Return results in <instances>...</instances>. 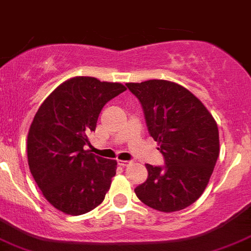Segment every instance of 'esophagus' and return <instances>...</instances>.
Returning a JSON list of instances; mask_svg holds the SVG:
<instances>
[{
  "label": "esophagus",
  "mask_w": 251,
  "mask_h": 251,
  "mask_svg": "<svg viewBox=\"0 0 251 251\" xmlns=\"http://www.w3.org/2000/svg\"><path fill=\"white\" fill-rule=\"evenodd\" d=\"M130 163H132V161H127V160H118V165L123 166V168L130 165Z\"/></svg>",
  "instance_id": "34e87169"
}]
</instances>
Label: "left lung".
Instances as JSON below:
<instances>
[{"label":"left lung","mask_w":251,"mask_h":251,"mask_svg":"<svg viewBox=\"0 0 251 251\" xmlns=\"http://www.w3.org/2000/svg\"><path fill=\"white\" fill-rule=\"evenodd\" d=\"M139 100L148 130L165 165L147 164L148 178L134 190L160 212H176L200 199L219 155V133L208 109L187 88L166 80L126 83Z\"/></svg>","instance_id":"1"}]
</instances>
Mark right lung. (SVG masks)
Returning <instances> with one entry per match:
<instances>
[{
    "instance_id": "obj_1",
    "label": "right lung",
    "mask_w": 251,
    "mask_h": 251,
    "mask_svg": "<svg viewBox=\"0 0 251 251\" xmlns=\"http://www.w3.org/2000/svg\"><path fill=\"white\" fill-rule=\"evenodd\" d=\"M127 90L90 76L65 81L45 99L27 139L30 173L50 204L70 216L96 208L116 175V160L92 154L90 133L104 104Z\"/></svg>"
}]
</instances>
